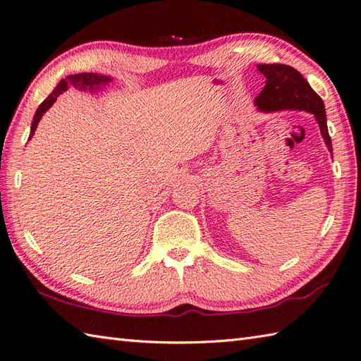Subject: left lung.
Masks as SVG:
<instances>
[{
	"instance_id": "left-lung-1",
	"label": "left lung",
	"mask_w": 361,
	"mask_h": 361,
	"mask_svg": "<svg viewBox=\"0 0 361 361\" xmlns=\"http://www.w3.org/2000/svg\"><path fill=\"white\" fill-rule=\"evenodd\" d=\"M257 69L266 77V85L259 95L255 98V104L259 111L272 112L281 109H298L315 115L320 124L322 135L326 146L332 152V142L326 124V112L323 99L309 86L294 67L286 64H258Z\"/></svg>"
}]
</instances>
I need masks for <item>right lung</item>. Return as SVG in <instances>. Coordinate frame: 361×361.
I'll use <instances>...</instances> for the list:
<instances>
[{"mask_svg":"<svg viewBox=\"0 0 361 361\" xmlns=\"http://www.w3.org/2000/svg\"><path fill=\"white\" fill-rule=\"evenodd\" d=\"M107 82H111V77H106V75H98V73H78V75H69V77H66L64 80L60 81V85L56 86V89L50 94L43 103L39 104V107L37 109L35 116H33V121H32V128H30V135L29 140L33 137V133L37 130V126L41 120V116L47 111V109L52 106L56 98L60 94H63L64 90H67L69 87H80V89H94L98 87L99 85H107Z\"/></svg>","mask_w":361,"mask_h":361,"instance_id":"right-lung-1","label":"right lung"}]
</instances>
